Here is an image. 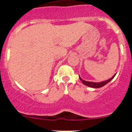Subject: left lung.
Returning a JSON list of instances; mask_svg holds the SVG:
<instances>
[{"instance_id":"left-lung-1","label":"left lung","mask_w":132,"mask_h":132,"mask_svg":"<svg viewBox=\"0 0 132 132\" xmlns=\"http://www.w3.org/2000/svg\"><path fill=\"white\" fill-rule=\"evenodd\" d=\"M116 74L114 75V76H113L112 77L110 78V79H108V80H105V81H102V82H90V81H86V80H83V79H81L80 77H79V79H80V80L82 81V83H83L85 85H86V86L92 87V88H101V87H103V86H104L105 85H106L107 83H108V82H109L110 80H112L113 79H114V77H115Z\"/></svg>"}]
</instances>
